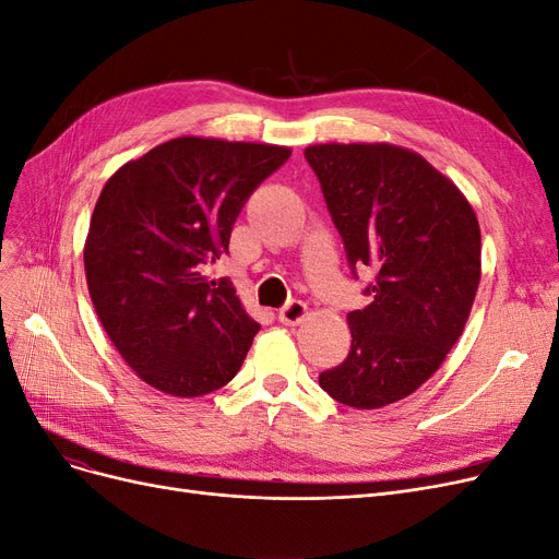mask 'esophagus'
<instances>
[{"label":"esophagus","instance_id":"1","mask_svg":"<svg viewBox=\"0 0 559 559\" xmlns=\"http://www.w3.org/2000/svg\"><path fill=\"white\" fill-rule=\"evenodd\" d=\"M306 316H308V308H306V304L299 301V299L287 301V304L281 308V311H278V320H281L283 324H290V326L304 322Z\"/></svg>","mask_w":559,"mask_h":559}]
</instances>
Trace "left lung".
Wrapping results in <instances>:
<instances>
[{"label":"left lung","instance_id":"8db88e82","mask_svg":"<svg viewBox=\"0 0 559 559\" xmlns=\"http://www.w3.org/2000/svg\"><path fill=\"white\" fill-rule=\"evenodd\" d=\"M320 179L347 262L370 266L373 297L347 313V359L320 373L334 401L376 409L417 391L456 345L481 278L479 221L456 183L396 144H316Z\"/></svg>","mask_w":559,"mask_h":559}]
</instances>
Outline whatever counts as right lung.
Instances as JSON below:
<instances>
[{
    "label": "right lung",
    "instance_id": "add662e5",
    "mask_svg": "<svg viewBox=\"0 0 559 559\" xmlns=\"http://www.w3.org/2000/svg\"><path fill=\"white\" fill-rule=\"evenodd\" d=\"M287 158L276 144L175 138L103 186L85 241L92 304L123 361L163 394H212L241 368L260 324L204 266Z\"/></svg>",
    "mask_w": 559,
    "mask_h": 559
}]
</instances>
